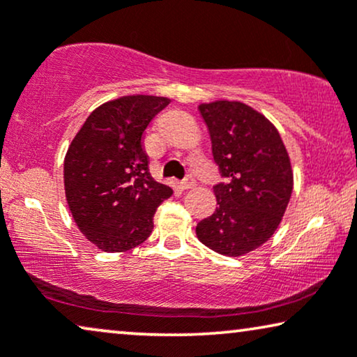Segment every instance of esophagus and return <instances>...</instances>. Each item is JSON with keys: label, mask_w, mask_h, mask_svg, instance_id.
Masks as SVG:
<instances>
[{"label": "esophagus", "mask_w": 357, "mask_h": 357, "mask_svg": "<svg viewBox=\"0 0 357 357\" xmlns=\"http://www.w3.org/2000/svg\"><path fill=\"white\" fill-rule=\"evenodd\" d=\"M180 188L182 190H188V188H192V187H195V178L192 177V175H187V177H185L183 180H180Z\"/></svg>", "instance_id": "1"}]
</instances>
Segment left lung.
<instances>
[{
	"mask_svg": "<svg viewBox=\"0 0 357 357\" xmlns=\"http://www.w3.org/2000/svg\"><path fill=\"white\" fill-rule=\"evenodd\" d=\"M198 109L222 182L214 185L216 211L198 222L197 237L221 255H245L284 216L292 193L289 155L271 121L252 107L218 100Z\"/></svg>",
	"mask_w": 357,
	"mask_h": 357,
	"instance_id": "left-lung-1",
	"label": "left lung"
}]
</instances>
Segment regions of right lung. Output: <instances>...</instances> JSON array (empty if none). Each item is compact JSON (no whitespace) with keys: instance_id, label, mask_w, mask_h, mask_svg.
I'll return each instance as SVG.
<instances>
[{"instance_id":"right-lung-1","label":"right lung","mask_w":357,"mask_h":357,"mask_svg":"<svg viewBox=\"0 0 357 357\" xmlns=\"http://www.w3.org/2000/svg\"><path fill=\"white\" fill-rule=\"evenodd\" d=\"M154 96H126L97 107L65 158V192L79 231L104 252H125L153 232L155 209L172 188L151 177L141 138L169 105Z\"/></svg>"}]
</instances>
